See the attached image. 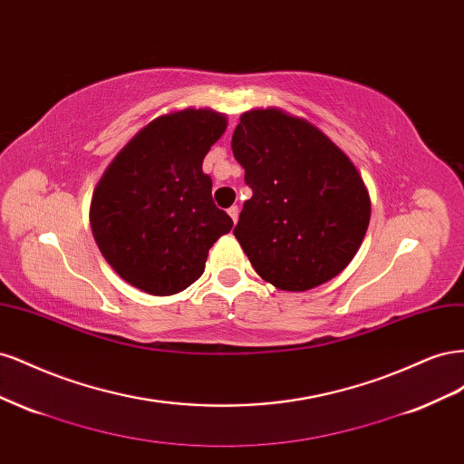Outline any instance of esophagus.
Wrapping results in <instances>:
<instances>
[{
  "instance_id": "obj_1",
  "label": "esophagus",
  "mask_w": 464,
  "mask_h": 464,
  "mask_svg": "<svg viewBox=\"0 0 464 464\" xmlns=\"http://www.w3.org/2000/svg\"><path fill=\"white\" fill-rule=\"evenodd\" d=\"M228 215H230L232 222L236 224V222H237V217H240V208H237L236 205H234V207H230V208H228Z\"/></svg>"
}]
</instances>
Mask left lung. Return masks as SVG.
Listing matches in <instances>:
<instances>
[{"label":"left lung","mask_w":464,"mask_h":464,"mask_svg":"<svg viewBox=\"0 0 464 464\" xmlns=\"http://www.w3.org/2000/svg\"><path fill=\"white\" fill-rule=\"evenodd\" d=\"M254 191L234 236L254 269L280 290L327 283L353 261L370 224V195L346 154L310 121L249 110L232 135Z\"/></svg>","instance_id":"left-lung-1"}]
</instances>
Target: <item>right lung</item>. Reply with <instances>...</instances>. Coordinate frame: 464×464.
Returning a JSON list of instances; mask_svg holds the SVG:
<instances>
[{
    "label": "right lung",
    "instance_id": "1",
    "mask_svg": "<svg viewBox=\"0 0 464 464\" xmlns=\"http://www.w3.org/2000/svg\"><path fill=\"white\" fill-rule=\"evenodd\" d=\"M227 130L213 110L188 108L150 121L111 160L92 195L98 249L125 283L152 296L186 290L208 249L232 228L213 203L203 159Z\"/></svg>",
    "mask_w": 464,
    "mask_h": 464
}]
</instances>
